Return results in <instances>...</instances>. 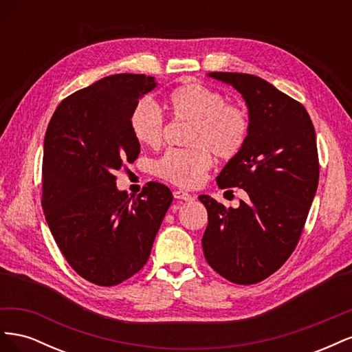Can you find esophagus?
Listing matches in <instances>:
<instances>
[{"label":"esophagus","instance_id":"esophagus-1","mask_svg":"<svg viewBox=\"0 0 352 352\" xmlns=\"http://www.w3.org/2000/svg\"><path fill=\"white\" fill-rule=\"evenodd\" d=\"M173 195H175V198H176V199H184V201H192V199L195 198L194 195H190V194L185 192V190H182V189L175 190Z\"/></svg>","mask_w":352,"mask_h":352}]
</instances>
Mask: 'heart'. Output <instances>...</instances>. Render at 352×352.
Segmentation results:
<instances>
[{
  "instance_id": "b5f03b06",
  "label": "heart",
  "mask_w": 352,
  "mask_h": 352,
  "mask_svg": "<svg viewBox=\"0 0 352 352\" xmlns=\"http://www.w3.org/2000/svg\"><path fill=\"white\" fill-rule=\"evenodd\" d=\"M166 107L177 120L192 123L188 150H170L155 163V173L177 186L194 188L212 166V154L235 158L248 141L250 117L241 105L228 104L221 92L201 83H186L166 100ZM135 140L157 148L164 136V116L148 100L138 102L129 117Z\"/></svg>"
}]
</instances>
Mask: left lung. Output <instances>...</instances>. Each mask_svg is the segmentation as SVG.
Listing matches in <instances>:
<instances>
[{
	"label": "left lung",
	"instance_id": "8db88e82",
	"mask_svg": "<svg viewBox=\"0 0 352 352\" xmlns=\"http://www.w3.org/2000/svg\"><path fill=\"white\" fill-rule=\"evenodd\" d=\"M245 100L250 135L217 176L221 189L241 188L238 208L199 195L208 212L202 236L207 263L223 278L252 285L279 270L300 241L318 185L313 122L304 105L247 73L212 72Z\"/></svg>",
	"mask_w": 352,
	"mask_h": 352
}]
</instances>
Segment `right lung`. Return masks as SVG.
<instances>
[{
    "label": "right lung",
    "mask_w": 352,
    "mask_h": 352,
    "mask_svg": "<svg viewBox=\"0 0 352 352\" xmlns=\"http://www.w3.org/2000/svg\"><path fill=\"white\" fill-rule=\"evenodd\" d=\"M155 87L153 76L113 74L63 100L47 127L42 208L72 269L95 285H119L144 267L173 201L158 182L138 197L116 186V170L141 151L131 113Z\"/></svg>",
    "instance_id": "1"
}]
</instances>
